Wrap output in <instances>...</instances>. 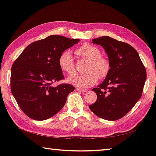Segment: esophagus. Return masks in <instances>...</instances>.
<instances>
[{"instance_id": "obj_1", "label": "esophagus", "mask_w": 156, "mask_h": 156, "mask_svg": "<svg viewBox=\"0 0 156 156\" xmlns=\"http://www.w3.org/2000/svg\"><path fill=\"white\" fill-rule=\"evenodd\" d=\"M76 90L80 92H87V90H85V89L80 88H76Z\"/></svg>"}]
</instances>
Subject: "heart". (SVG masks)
Segmentation results:
<instances>
[{
  "label": "heart",
  "mask_w": 156,
  "mask_h": 156,
  "mask_svg": "<svg viewBox=\"0 0 156 156\" xmlns=\"http://www.w3.org/2000/svg\"><path fill=\"white\" fill-rule=\"evenodd\" d=\"M76 54L88 61L84 74H76L68 78V82L81 88H88L94 84L99 79H104L110 72L108 59L101 55V51L97 47L84 44L75 50ZM59 66L62 71L68 74L75 72V62L69 51L62 52L59 58Z\"/></svg>",
  "instance_id": "heart-1"
}]
</instances>
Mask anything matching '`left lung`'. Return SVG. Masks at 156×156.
Returning a JSON list of instances; mask_svg holds the SVG:
<instances>
[{
  "mask_svg": "<svg viewBox=\"0 0 156 156\" xmlns=\"http://www.w3.org/2000/svg\"><path fill=\"white\" fill-rule=\"evenodd\" d=\"M92 43L105 49L110 62V72L102 83L92 89L97 100L89 106L92 112L108 121L123 117L140 100L146 70L137 51L127 43L103 36Z\"/></svg>",
  "mask_w": 156,
  "mask_h": 156,
  "instance_id": "obj_1",
  "label": "left lung"
}]
</instances>
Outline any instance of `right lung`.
I'll return each instance as SVG.
<instances>
[{
  "mask_svg": "<svg viewBox=\"0 0 156 156\" xmlns=\"http://www.w3.org/2000/svg\"><path fill=\"white\" fill-rule=\"evenodd\" d=\"M80 39L50 35L29 45L11 68V90L23 112L34 120L51 118L64 107L74 87L52 84L64 79L59 58Z\"/></svg>",
  "mask_w": 156,
  "mask_h": 156,
  "instance_id": "obj_1",
  "label": "right lung"
}]
</instances>
